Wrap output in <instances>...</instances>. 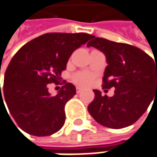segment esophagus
<instances>
[{"label":"esophagus","mask_w":157,"mask_h":157,"mask_svg":"<svg viewBox=\"0 0 157 157\" xmlns=\"http://www.w3.org/2000/svg\"><path fill=\"white\" fill-rule=\"evenodd\" d=\"M82 91V87H79V86L76 87V93H77V94H80Z\"/></svg>","instance_id":"34e87169"}]
</instances>
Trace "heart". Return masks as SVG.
Segmentation results:
<instances>
[{"instance_id": "obj_1", "label": "heart", "mask_w": 157, "mask_h": 157, "mask_svg": "<svg viewBox=\"0 0 157 157\" xmlns=\"http://www.w3.org/2000/svg\"><path fill=\"white\" fill-rule=\"evenodd\" d=\"M94 80V75L90 73L87 72H78L73 76V81L82 86H86L89 85Z\"/></svg>"}]
</instances>
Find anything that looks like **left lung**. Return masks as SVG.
Wrapping results in <instances>:
<instances>
[{
	"label": "left lung",
	"instance_id": "8db88e82",
	"mask_svg": "<svg viewBox=\"0 0 157 157\" xmlns=\"http://www.w3.org/2000/svg\"><path fill=\"white\" fill-rule=\"evenodd\" d=\"M87 44L101 51L107 66L103 77V88L114 87V94L108 97L94 90V101L88 112L100 124L120 129L136 123L157 96V64L141 49L92 37Z\"/></svg>",
	"mask_w": 157,
	"mask_h": 157
}]
</instances>
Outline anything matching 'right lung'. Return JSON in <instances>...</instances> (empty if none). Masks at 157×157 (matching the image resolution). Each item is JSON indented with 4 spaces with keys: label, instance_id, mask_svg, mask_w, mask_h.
Segmentation results:
<instances>
[{
    "label": "right lung",
    "instance_id": "1",
    "mask_svg": "<svg viewBox=\"0 0 157 157\" xmlns=\"http://www.w3.org/2000/svg\"><path fill=\"white\" fill-rule=\"evenodd\" d=\"M92 37L83 33H45L16 52L6 69L2 92L0 87V101L4 98L21 130L46 136L63 127L64 106L76 94L75 86L64 82L56 95H51L48 83L58 82L72 53Z\"/></svg>",
    "mask_w": 157,
    "mask_h": 157
}]
</instances>
